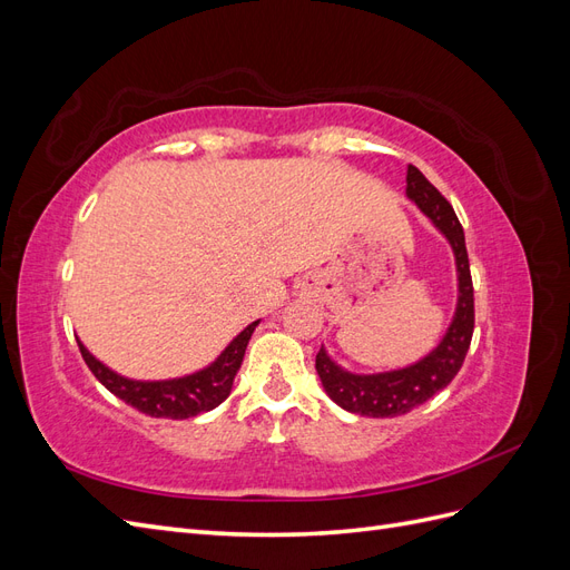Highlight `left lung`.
Wrapping results in <instances>:
<instances>
[{
  "instance_id": "8db88e82",
  "label": "left lung",
  "mask_w": 570,
  "mask_h": 570,
  "mask_svg": "<svg viewBox=\"0 0 570 570\" xmlns=\"http://www.w3.org/2000/svg\"><path fill=\"white\" fill-rule=\"evenodd\" d=\"M406 197L419 206L430 223L446 237L456 262V308L450 327L442 335L438 347L419 358L416 364L383 371V373H352L342 368L321 347L316 354V371L325 394L350 413L368 419H394L421 406L454 381L465 352L473 337V281L465 252V237L461 223L438 187L430 183L416 166L406 170Z\"/></svg>"
}]
</instances>
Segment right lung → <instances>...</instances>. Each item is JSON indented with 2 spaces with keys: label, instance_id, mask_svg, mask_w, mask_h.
I'll list each match as a JSON object with an SVG mask.
<instances>
[{
  "label": "right lung",
  "instance_id": "1",
  "mask_svg": "<svg viewBox=\"0 0 570 570\" xmlns=\"http://www.w3.org/2000/svg\"><path fill=\"white\" fill-rule=\"evenodd\" d=\"M256 325L258 321L249 323L243 333L233 337L228 347L223 350L209 366L180 377H168V381H135V377L120 375L107 364H101L78 337L76 340L85 364L95 373L97 381L111 394H116L118 400H124L126 404L147 413L151 419L183 421L199 416L204 411H212L223 400H228L233 381L239 366H243L245 350Z\"/></svg>",
  "mask_w": 570,
  "mask_h": 570
}]
</instances>
